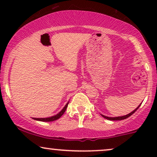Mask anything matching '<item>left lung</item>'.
Wrapping results in <instances>:
<instances>
[{"label": "left lung", "mask_w": 157, "mask_h": 157, "mask_svg": "<svg viewBox=\"0 0 157 157\" xmlns=\"http://www.w3.org/2000/svg\"><path fill=\"white\" fill-rule=\"evenodd\" d=\"M141 104H142V103H141ZM141 104H140V105H139L138 107L136 108V109H134V111H132V112L129 113L128 114L125 115V116H122V117H106V116H105V115H102V114H101V115H102V117H103L104 118L107 119V120H125V119H127L128 117H129L131 116V115H132L133 113H134L135 112V111H136V110H137V109H139V107H140V106L141 105Z\"/></svg>", "instance_id": "1"}]
</instances>
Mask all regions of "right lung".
<instances>
[{
    "instance_id": "1",
    "label": "right lung",
    "mask_w": 157,
    "mask_h": 157,
    "mask_svg": "<svg viewBox=\"0 0 157 157\" xmlns=\"http://www.w3.org/2000/svg\"><path fill=\"white\" fill-rule=\"evenodd\" d=\"M68 105V102L66 103V105L64 106V108L61 111L59 112L58 113H57L56 115H54V116L50 117H46V118H33L34 120H37V121H41V122H52V121H55V120H58L59 118L61 117L65 111H66V109H67Z\"/></svg>"
}]
</instances>
